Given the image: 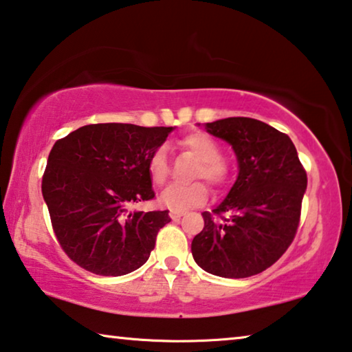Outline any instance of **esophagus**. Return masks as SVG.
I'll use <instances>...</instances> for the list:
<instances>
[{
	"label": "esophagus",
	"instance_id": "esophagus-1",
	"mask_svg": "<svg viewBox=\"0 0 352 352\" xmlns=\"http://www.w3.org/2000/svg\"><path fill=\"white\" fill-rule=\"evenodd\" d=\"M184 215V212L182 210H170V217H171V220H179L181 217Z\"/></svg>",
	"mask_w": 352,
	"mask_h": 352
}]
</instances>
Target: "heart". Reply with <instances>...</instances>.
<instances>
[{"mask_svg":"<svg viewBox=\"0 0 352 352\" xmlns=\"http://www.w3.org/2000/svg\"><path fill=\"white\" fill-rule=\"evenodd\" d=\"M181 144L184 148L198 159V164L195 166V177H203L214 187L223 186L228 176L226 165L221 160V149L220 146L214 142L212 138L206 133L195 132L187 135L182 140ZM149 176L155 186H162L166 181L170 173L168 157L164 148L155 149L151 154L148 162ZM208 199V188L203 182H192V184H171L160 193L159 203L164 208L171 210H187L190 208H197Z\"/></svg>","mask_w":352,"mask_h":352,"instance_id":"1","label":"heart"}]
</instances>
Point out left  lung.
<instances>
[{
  "mask_svg": "<svg viewBox=\"0 0 352 352\" xmlns=\"http://www.w3.org/2000/svg\"><path fill=\"white\" fill-rule=\"evenodd\" d=\"M199 126V124H198ZM204 129L234 151L237 179L192 241L195 263L225 278L256 275L293 242L307 173L286 133L252 118H225Z\"/></svg>",
  "mask_w": 352,
  "mask_h": 352,
  "instance_id": "left-lung-1",
  "label": "left lung"
}]
</instances>
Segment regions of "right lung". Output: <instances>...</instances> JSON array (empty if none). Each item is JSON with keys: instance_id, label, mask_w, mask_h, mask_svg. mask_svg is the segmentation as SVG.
<instances>
[{"instance_id": "1", "label": "right lung", "mask_w": 352, "mask_h": 352, "mask_svg": "<svg viewBox=\"0 0 352 352\" xmlns=\"http://www.w3.org/2000/svg\"><path fill=\"white\" fill-rule=\"evenodd\" d=\"M173 129L89 124L53 146L42 195L59 245L80 267L120 277L148 261L171 219L132 208L154 198L148 162Z\"/></svg>"}]
</instances>
